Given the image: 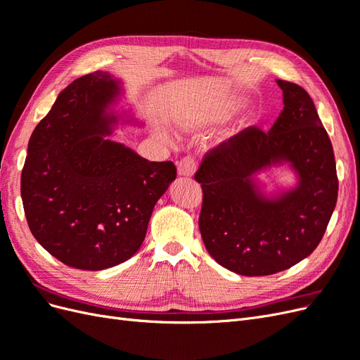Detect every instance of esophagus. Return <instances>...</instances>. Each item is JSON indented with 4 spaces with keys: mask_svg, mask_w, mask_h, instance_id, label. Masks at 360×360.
I'll return each instance as SVG.
<instances>
[{
    "mask_svg": "<svg viewBox=\"0 0 360 360\" xmlns=\"http://www.w3.org/2000/svg\"><path fill=\"white\" fill-rule=\"evenodd\" d=\"M195 169H197V163H195V160L191 156H184L177 163V172L181 177H192Z\"/></svg>",
    "mask_w": 360,
    "mask_h": 360,
    "instance_id": "1",
    "label": "esophagus"
}]
</instances>
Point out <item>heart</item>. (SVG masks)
<instances>
[{
    "label": "heart",
    "mask_w": 360,
    "mask_h": 360,
    "mask_svg": "<svg viewBox=\"0 0 360 360\" xmlns=\"http://www.w3.org/2000/svg\"><path fill=\"white\" fill-rule=\"evenodd\" d=\"M242 106V103H238V102H231V103H226V106H225V111H224V114H231V112H234L236 110H238V108Z\"/></svg>",
    "instance_id": "1"
}]
</instances>
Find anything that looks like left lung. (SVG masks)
I'll list each match as a JSON object with an SVG mask.
<instances>
[{
    "label": "left lung",
    "instance_id": "8db88e82",
    "mask_svg": "<svg viewBox=\"0 0 360 360\" xmlns=\"http://www.w3.org/2000/svg\"><path fill=\"white\" fill-rule=\"evenodd\" d=\"M284 110L269 132L248 127L210 150L201 183L200 231L209 254L243 276L290 269L319 246L338 200L333 147L309 94L278 79ZM288 161L300 184L275 200L261 195L255 172Z\"/></svg>",
    "mask_w": 360,
    "mask_h": 360
}]
</instances>
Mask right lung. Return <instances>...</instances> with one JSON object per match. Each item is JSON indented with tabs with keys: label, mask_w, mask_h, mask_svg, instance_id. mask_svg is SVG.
<instances>
[{
	"label": "right lung",
	"mask_w": 360,
	"mask_h": 360,
	"mask_svg": "<svg viewBox=\"0 0 360 360\" xmlns=\"http://www.w3.org/2000/svg\"><path fill=\"white\" fill-rule=\"evenodd\" d=\"M118 81L93 72L64 89L32 132L20 176L27 222L36 240L69 267L103 270L143 245L153 207L176 180L171 160L150 162L105 139V114Z\"/></svg>",
	"instance_id": "add662e5"
}]
</instances>
